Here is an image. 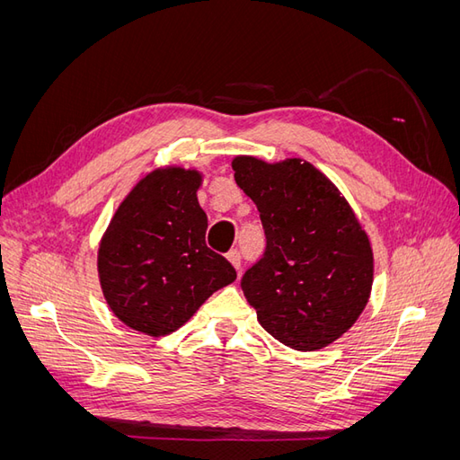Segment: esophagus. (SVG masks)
Listing matches in <instances>:
<instances>
[{"label":"esophagus","instance_id":"esophagus-1","mask_svg":"<svg viewBox=\"0 0 460 460\" xmlns=\"http://www.w3.org/2000/svg\"><path fill=\"white\" fill-rule=\"evenodd\" d=\"M226 257L232 262V267L240 272V269H242V253L238 252V249H232V252H228Z\"/></svg>","mask_w":460,"mask_h":460}]
</instances>
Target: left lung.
<instances>
[{"label": "left lung", "instance_id": "1", "mask_svg": "<svg viewBox=\"0 0 460 460\" xmlns=\"http://www.w3.org/2000/svg\"><path fill=\"white\" fill-rule=\"evenodd\" d=\"M267 238L242 289L272 338L299 351L323 349L349 330L372 288V249L338 188L307 161L232 163Z\"/></svg>", "mask_w": 460, "mask_h": 460}]
</instances>
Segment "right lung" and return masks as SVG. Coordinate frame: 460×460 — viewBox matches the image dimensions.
<instances>
[{
	"label": "right lung",
	"mask_w": 460,
	"mask_h": 460,
	"mask_svg": "<svg viewBox=\"0 0 460 460\" xmlns=\"http://www.w3.org/2000/svg\"><path fill=\"white\" fill-rule=\"evenodd\" d=\"M199 184L196 171L163 169L146 176L102 240L97 269L109 307L147 336L174 332L213 291L235 280L232 264L205 243Z\"/></svg>",
	"instance_id": "add662e5"
}]
</instances>
